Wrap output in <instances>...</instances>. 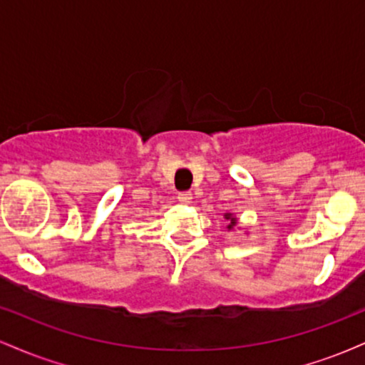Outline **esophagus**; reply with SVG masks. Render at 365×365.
Wrapping results in <instances>:
<instances>
[{
	"mask_svg": "<svg viewBox=\"0 0 365 365\" xmlns=\"http://www.w3.org/2000/svg\"><path fill=\"white\" fill-rule=\"evenodd\" d=\"M177 199H178L182 204H190V202H192V194H190V192H180Z\"/></svg>",
	"mask_w": 365,
	"mask_h": 365,
	"instance_id": "esophagus-1",
	"label": "esophagus"
}]
</instances>
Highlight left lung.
<instances>
[{
  "instance_id": "8db88e82",
  "label": "left lung",
  "mask_w": 365,
  "mask_h": 365,
  "mask_svg": "<svg viewBox=\"0 0 365 365\" xmlns=\"http://www.w3.org/2000/svg\"><path fill=\"white\" fill-rule=\"evenodd\" d=\"M223 216H225V220L228 221V225H226V228H228V232H230V230H235L238 220H237L235 216H233V212H225Z\"/></svg>"
}]
</instances>
